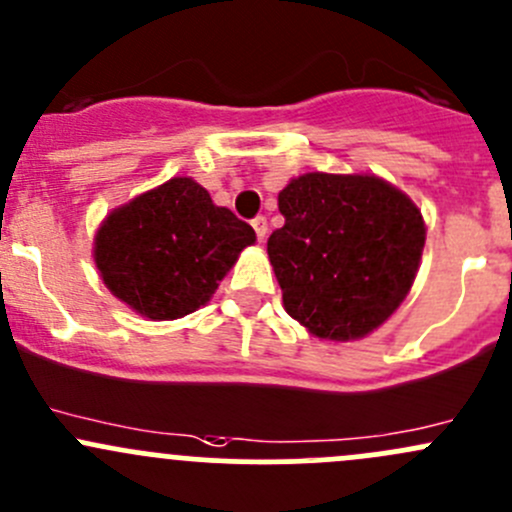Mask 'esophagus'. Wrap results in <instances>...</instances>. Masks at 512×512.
Returning a JSON list of instances; mask_svg holds the SVG:
<instances>
[{"mask_svg":"<svg viewBox=\"0 0 512 512\" xmlns=\"http://www.w3.org/2000/svg\"><path fill=\"white\" fill-rule=\"evenodd\" d=\"M252 230H255L257 240H265L267 237V218H262V215H257L255 220H252Z\"/></svg>","mask_w":512,"mask_h":512,"instance_id":"34e87169","label":"esophagus"}]
</instances>
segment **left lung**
<instances>
[{
	"label": "left lung",
	"instance_id": "1",
	"mask_svg": "<svg viewBox=\"0 0 512 512\" xmlns=\"http://www.w3.org/2000/svg\"><path fill=\"white\" fill-rule=\"evenodd\" d=\"M285 225L267 255L289 317L319 339H359L409 294L426 227L401 190L376 175L307 173L277 198Z\"/></svg>",
	"mask_w": 512,
	"mask_h": 512
}]
</instances>
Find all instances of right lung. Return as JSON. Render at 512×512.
<instances>
[{"instance_id": "obj_1", "label": "right lung", "mask_w": 512, "mask_h": 512, "mask_svg": "<svg viewBox=\"0 0 512 512\" xmlns=\"http://www.w3.org/2000/svg\"><path fill=\"white\" fill-rule=\"evenodd\" d=\"M255 230L190 178H173L103 220L96 267L121 302L148 319L203 307Z\"/></svg>"}]
</instances>
